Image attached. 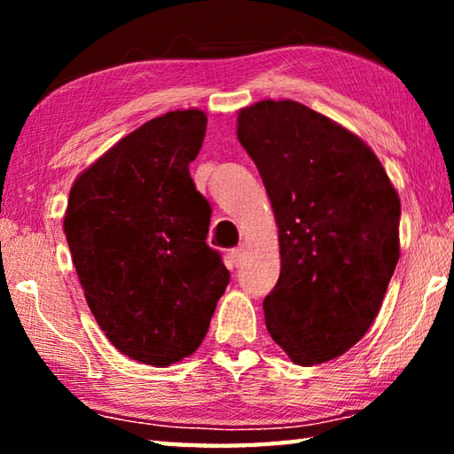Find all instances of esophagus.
<instances>
[{
    "mask_svg": "<svg viewBox=\"0 0 454 454\" xmlns=\"http://www.w3.org/2000/svg\"><path fill=\"white\" fill-rule=\"evenodd\" d=\"M244 256H246V248H244V246H238V248H234L232 252H230V258H232V264H234V266H240Z\"/></svg>",
    "mask_w": 454,
    "mask_h": 454,
    "instance_id": "1",
    "label": "esophagus"
}]
</instances>
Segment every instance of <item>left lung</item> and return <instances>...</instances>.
Here are the masks:
<instances>
[{"mask_svg": "<svg viewBox=\"0 0 454 454\" xmlns=\"http://www.w3.org/2000/svg\"><path fill=\"white\" fill-rule=\"evenodd\" d=\"M238 140L278 224L266 328L296 364L326 363L355 347L380 310L401 256V200L358 136L292 99L238 112Z\"/></svg>", "mask_w": 454, "mask_h": 454, "instance_id": "obj_1", "label": "left lung"}]
</instances>
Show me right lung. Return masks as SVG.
<instances>
[{
  "label": "right lung",
  "instance_id": "add662e5",
  "mask_svg": "<svg viewBox=\"0 0 454 454\" xmlns=\"http://www.w3.org/2000/svg\"><path fill=\"white\" fill-rule=\"evenodd\" d=\"M208 118L145 121L70 190L64 232L91 314L121 355L152 366L190 356L230 272L206 244L210 206L190 178Z\"/></svg>",
  "mask_w": 454,
  "mask_h": 454
}]
</instances>
